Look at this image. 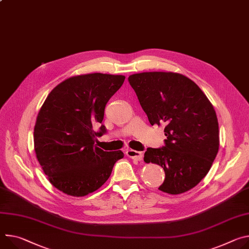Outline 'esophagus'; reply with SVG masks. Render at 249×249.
<instances>
[{
    "label": "esophagus",
    "instance_id": "1",
    "mask_svg": "<svg viewBox=\"0 0 249 249\" xmlns=\"http://www.w3.org/2000/svg\"><path fill=\"white\" fill-rule=\"evenodd\" d=\"M126 155L128 157L132 158V159H135L137 161H141L143 159V152H140V151H135V150L129 149V150H127Z\"/></svg>",
    "mask_w": 249,
    "mask_h": 249
}]
</instances>
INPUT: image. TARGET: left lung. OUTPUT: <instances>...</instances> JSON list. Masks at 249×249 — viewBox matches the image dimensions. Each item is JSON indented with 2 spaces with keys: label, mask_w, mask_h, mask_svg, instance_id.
<instances>
[{
  "label": "left lung",
  "mask_w": 249,
  "mask_h": 249,
  "mask_svg": "<svg viewBox=\"0 0 249 249\" xmlns=\"http://www.w3.org/2000/svg\"><path fill=\"white\" fill-rule=\"evenodd\" d=\"M128 81L151 125H165V146L148 148L146 163L165 171L159 190L178 195L196 187L209 173L218 152V122L213 104L187 76L175 72H142Z\"/></svg>",
  "instance_id": "left-lung-1"
}]
</instances>
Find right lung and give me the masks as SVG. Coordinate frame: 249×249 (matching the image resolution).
Returning <instances> with one entry per match:
<instances>
[{"label": "right lung", "instance_id": "obj_1", "mask_svg": "<svg viewBox=\"0 0 249 249\" xmlns=\"http://www.w3.org/2000/svg\"><path fill=\"white\" fill-rule=\"evenodd\" d=\"M124 80V75L103 73L73 76L55 86L42 104L34 130L35 151L60 192L73 196L95 192L124 157L121 151L105 152L95 145L96 137L106 133L105 106Z\"/></svg>", "mask_w": 249, "mask_h": 249}]
</instances>
